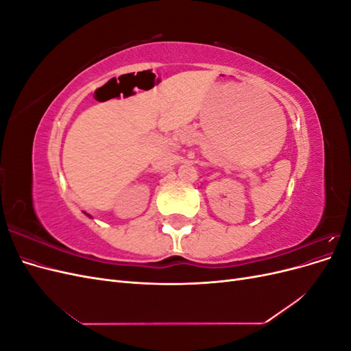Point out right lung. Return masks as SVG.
I'll use <instances>...</instances> for the list:
<instances>
[{
    "instance_id": "add662e5",
    "label": "right lung",
    "mask_w": 351,
    "mask_h": 351,
    "mask_svg": "<svg viewBox=\"0 0 351 351\" xmlns=\"http://www.w3.org/2000/svg\"><path fill=\"white\" fill-rule=\"evenodd\" d=\"M86 215H88V217H89V218H92V217H90V215H89V214H86Z\"/></svg>"
}]
</instances>
